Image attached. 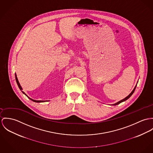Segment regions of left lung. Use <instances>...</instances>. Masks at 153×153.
I'll return each mask as SVG.
<instances>
[{
  "label": "left lung",
  "mask_w": 153,
  "mask_h": 153,
  "mask_svg": "<svg viewBox=\"0 0 153 153\" xmlns=\"http://www.w3.org/2000/svg\"><path fill=\"white\" fill-rule=\"evenodd\" d=\"M138 83V82H137ZM136 86H137V85H136V86H135V87L134 88V89L133 90V91L130 93V94L128 96H127L126 98H124V99H123V100H120V101H119V102H116V103H114V104H112V105H117V104H119L120 103H121V102H125L126 100H127V99H128L131 96V95L133 94V93L134 92V91H135V89H136Z\"/></svg>",
  "instance_id": "1"
}]
</instances>
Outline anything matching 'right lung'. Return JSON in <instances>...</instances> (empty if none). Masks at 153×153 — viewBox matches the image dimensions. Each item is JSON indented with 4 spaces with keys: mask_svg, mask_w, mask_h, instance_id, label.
I'll use <instances>...</instances> for the list:
<instances>
[{
    "mask_svg": "<svg viewBox=\"0 0 153 153\" xmlns=\"http://www.w3.org/2000/svg\"><path fill=\"white\" fill-rule=\"evenodd\" d=\"M15 78H16V83H17V85H18V87H19V88H20V90L22 91L23 89H22V86L20 85V83H19V81H18V79H17V76H16V74L15 73ZM22 92L24 94H25L29 99H30L32 101H33V102H47V101H49V100H33V99H31V98H30L29 97H28L26 94H25V93L24 92V91H22Z\"/></svg>",
    "mask_w": 153,
    "mask_h": 153,
    "instance_id": "1",
    "label": "right lung"
}]
</instances>
